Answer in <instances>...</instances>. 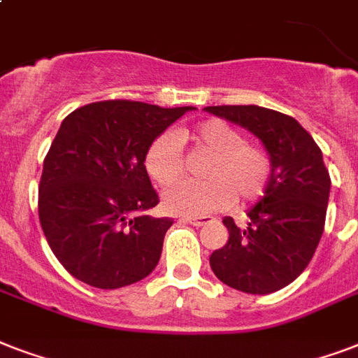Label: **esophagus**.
<instances>
[{
  "instance_id": "obj_1",
  "label": "esophagus",
  "mask_w": 358,
  "mask_h": 358,
  "mask_svg": "<svg viewBox=\"0 0 358 358\" xmlns=\"http://www.w3.org/2000/svg\"><path fill=\"white\" fill-rule=\"evenodd\" d=\"M182 221L191 223L193 227H206L208 223H212V217H208V215H202V217H184Z\"/></svg>"
}]
</instances>
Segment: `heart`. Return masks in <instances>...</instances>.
Segmentation results:
<instances>
[{
    "label": "heart",
    "mask_w": 358,
    "mask_h": 358,
    "mask_svg": "<svg viewBox=\"0 0 358 358\" xmlns=\"http://www.w3.org/2000/svg\"><path fill=\"white\" fill-rule=\"evenodd\" d=\"M182 139L193 141L199 148L212 154L202 176L204 182H180L163 195V206L171 213L199 217L217 212L236 201L238 204L256 201L264 195L271 174V159L262 146L245 143V135L221 120H206ZM146 174L157 185L167 187L184 174L180 143L173 134L157 135L143 157Z\"/></svg>",
    "instance_id": "1"
}]
</instances>
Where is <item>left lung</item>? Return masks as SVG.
<instances>
[{
  "label": "left lung",
  "mask_w": 358,
  "mask_h": 358,
  "mask_svg": "<svg viewBox=\"0 0 358 358\" xmlns=\"http://www.w3.org/2000/svg\"><path fill=\"white\" fill-rule=\"evenodd\" d=\"M204 111L249 129L271 159L264 196L247 212V229L223 219L229 241L210 256L212 271L245 294H273L305 271L322 239L331 193L323 154L294 117L273 109L212 106Z\"/></svg>",
  "instance_id": "8db88e82"
}]
</instances>
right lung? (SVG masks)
Instances as JSON below:
<instances>
[{"label":"right lung","mask_w":358,"mask_h":358,"mask_svg":"<svg viewBox=\"0 0 358 358\" xmlns=\"http://www.w3.org/2000/svg\"><path fill=\"white\" fill-rule=\"evenodd\" d=\"M193 109L108 100L61 122L42 167L38 217L72 277L115 289L154 271L173 219L146 215L159 199L143 157L157 135Z\"/></svg>","instance_id":"1"}]
</instances>
